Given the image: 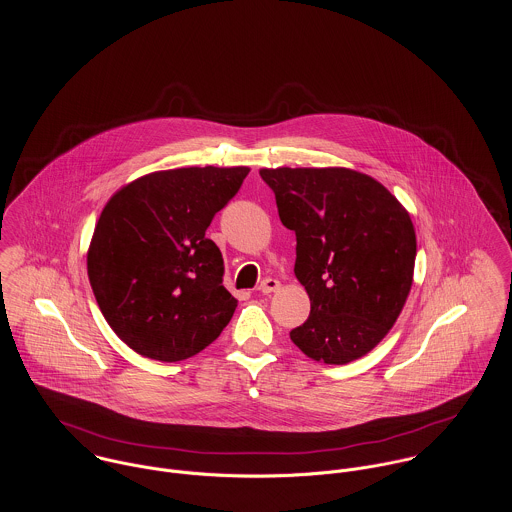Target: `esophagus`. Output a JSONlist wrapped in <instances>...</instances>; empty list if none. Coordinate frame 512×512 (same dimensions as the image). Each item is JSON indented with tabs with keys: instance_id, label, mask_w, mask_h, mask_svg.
<instances>
[{
	"instance_id": "esophagus-1",
	"label": "esophagus",
	"mask_w": 512,
	"mask_h": 512,
	"mask_svg": "<svg viewBox=\"0 0 512 512\" xmlns=\"http://www.w3.org/2000/svg\"><path fill=\"white\" fill-rule=\"evenodd\" d=\"M280 290V282L276 280V278H266L262 284H260V292L266 293H272V292H278Z\"/></svg>"
}]
</instances>
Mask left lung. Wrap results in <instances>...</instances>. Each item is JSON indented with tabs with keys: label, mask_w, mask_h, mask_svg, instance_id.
Masks as SVG:
<instances>
[{
	"label": "left lung",
	"mask_w": 512,
	"mask_h": 512,
	"mask_svg": "<svg viewBox=\"0 0 512 512\" xmlns=\"http://www.w3.org/2000/svg\"><path fill=\"white\" fill-rule=\"evenodd\" d=\"M280 220L295 232V278L311 301L290 331L313 361L347 365L396 323L412 288L416 232L398 199L365 173L262 169Z\"/></svg>",
	"instance_id": "1"
}]
</instances>
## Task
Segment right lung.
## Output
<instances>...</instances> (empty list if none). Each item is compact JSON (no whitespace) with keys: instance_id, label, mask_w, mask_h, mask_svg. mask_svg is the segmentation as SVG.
<instances>
[{"instance_id":"obj_1","label":"right lung","mask_w":512,"mask_h":512,"mask_svg":"<svg viewBox=\"0 0 512 512\" xmlns=\"http://www.w3.org/2000/svg\"><path fill=\"white\" fill-rule=\"evenodd\" d=\"M248 167H181L122 187L88 250V280L114 333L142 357L175 363L209 347L236 299L219 246L205 236Z\"/></svg>"}]
</instances>
